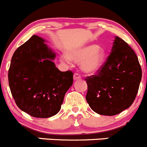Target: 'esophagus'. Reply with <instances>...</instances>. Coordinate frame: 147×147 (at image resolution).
Wrapping results in <instances>:
<instances>
[{"mask_svg":"<svg viewBox=\"0 0 147 147\" xmlns=\"http://www.w3.org/2000/svg\"><path fill=\"white\" fill-rule=\"evenodd\" d=\"M81 78V75H80V74H78V73H75V74H74V81H76V80L80 79V78Z\"/></svg>","mask_w":147,"mask_h":147,"instance_id":"obj_1","label":"esophagus"}]
</instances>
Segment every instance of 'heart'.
<instances>
[{
  "mask_svg": "<svg viewBox=\"0 0 147 147\" xmlns=\"http://www.w3.org/2000/svg\"><path fill=\"white\" fill-rule=\"evenodd\" d=\"M70 60L81 61V69L87 74H94L102 66L104 51L96 44H88L75 48L68 53Z\"/></svg>",
  "mask_w": 147,
  "mask_h": 147,
  "instance_id": "b5f03b06",
  "label": "heart"
}]
</instances>
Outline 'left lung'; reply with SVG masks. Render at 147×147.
Segmentation results:
<instances>
[{
  "label": "left lung",
  "instance_id": "obj_1",
  "mask_svg": "<svg viewBox=\"0 0 147 147\" xmlns=\"http://www.w3.org/2000/svg\"><path fill=\"white\" fill-rule=\"evenodd\" d=\"M142 69L133 49L117 36L111 52L95 75L86 78V99L101 115L114 116L134 101L142 79Z\"/></svg>",
  "mask_w": 147,
  "mask_h": 147
}]
</instances>
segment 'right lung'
I'll return each instance as SVG.
<instances>
[{
    "label": "right lung",
    "mask_w": 147,
    "mask_h": 147,
    "mask_svg": "<svg viewBox=\"0 0 147 147\" xmlns=\"http://www.w3.org/2000/svg\"><path fill=\"white\" fill-rule=\"evenodd\" d=\"M33 35L14 52L8 71L10 89L16 105L31 117L49 118L61 109L66 91L73 84L71 71H61L56 54Z\"/></svg>",
    "instance_id": "add662e5"
}]
</instances>
